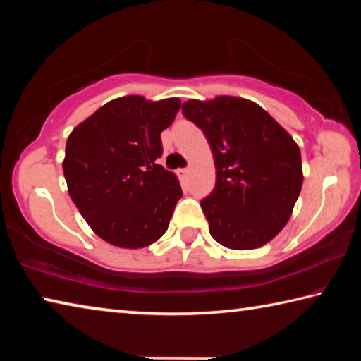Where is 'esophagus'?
Returning <instances> with one entry per match:
<instances>
[{"instance_id":"1","label":"esophagus","mask_w":361,"mask_h":361,"mask_svg":"<svg viewBox=\"0 0 361 361\" xmlns=\"http://www.w3.org/2000/svg\"><path fill=\"white\" fill-rule=\"evenodd\" d=\"M178 175L181 176L183 180H186L188 175H189V169H180V170H178Z\"/></svg>"}]
</instances>
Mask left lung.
Masks as SVG:
<instances>
[{"label":"left lung","mask_w":361,"mask_h":361,"mask_svg":"<svg viewBox=\"0 0 361 361\" xmlns=\"http://www.w3.org/2000/svg\"><path fill=\"white\" fill-rule=\"evenodd\" d=\"M181 109L204 132L215 159V189L200 200L213 239L232 250L271 242L288 223L301 192V151L295 140L245 99L188 100Z\"/></svg>","instance_id":"1"}]
</instances>
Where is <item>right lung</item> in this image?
I'll use <instances>...</instances> for the list:
<instances>
[{
	"label": "right lung",
	"instance_id": "1",
	"mask_svg": "<svg viewBox=\"0 0 361 361\" xmlns=\"http://www.w3.org/2000/svg\"><path fill=\"white\" fill-rule=\"evenodd\" d=\"M181 102L121 97L97 109L66 140L70 197L97 235L121 248H143L166 234L183 191L159 166L161 132Z\"/></svg>",
	"mask_w": 361,
	"mask_h": 361
}]
</instances>
